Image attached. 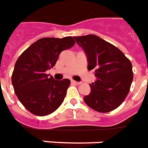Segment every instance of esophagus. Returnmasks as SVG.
Returning a JSON list of instances; mask_svg holds the SVG:
<instances>
[{
	"mask_svg": "<svg viewBox=\"0 0 148 148\" xmlns=\"http://www.w3.org/2000/svg\"><path fill=\"white\" fill-rule=\"evenodd\" d=\"M71 83L74 84H76V85H77V84H80V82H75V81H74V80H71Z\"/></svg>",
	"mask_w": 148,
	"mask_h": 148,
	"instance_id": "obj_1",
	"label": "esophagus"
}]
</instances>
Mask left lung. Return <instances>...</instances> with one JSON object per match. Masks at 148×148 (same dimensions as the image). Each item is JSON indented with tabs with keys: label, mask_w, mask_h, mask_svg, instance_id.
Listing matches in <instances>:
<instances>
[{
	"label": "left lung",
	"mask_w": 148,
	"mask_h": 148,
	"mask_svg": "<svg viewBox=\"0 0 148 148\" xmlns=\"http://www.w3.org/2000/svg\"><path fill=\"white\" fill-rule=\"evenodd\" d=\"M86 55L88 69L97 80L90 84L91 92L84 97L89 107L99 112L112 111L129 93L134 75L131 62L117 47L95 35L74 36Z\"/></svg>",
	"instance_id": "1"
}]
</instances>
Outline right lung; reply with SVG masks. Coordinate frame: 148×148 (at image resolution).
<instances>
[{
	"instance_id": "right-lung-1",
	"label": "right lung",
	"mask_w": 148,
	"mask_h": 148,
	"mask_svg": "<svg viewBox=\"0 0 148 148\" xmlns=\"http://www.w3.org/2000/svg\"><path fill=\"white\" fill-rule=\"evenodd\" d=\"M75 43L71 36L42 38L25 50L14 65L11 77L14 93L32 114H51L63 103L71 82L57 81L46 71L55 66L61 52Z\"/></svg>"
}]
</instances>
